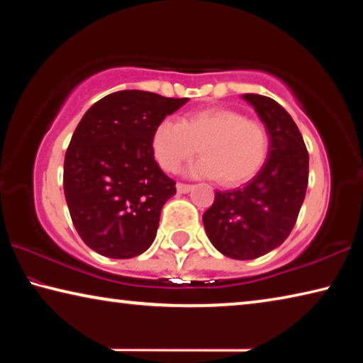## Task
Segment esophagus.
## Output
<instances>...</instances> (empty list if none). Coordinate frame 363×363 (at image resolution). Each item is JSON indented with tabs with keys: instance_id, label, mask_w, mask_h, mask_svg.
Listing matches in <instances>:
<instances>
[{
	"instance_id": "1",
	"label": "esophagus",
	"mask_w": 363,
	"mask_h": 363,
	"mask_svg": "<svg viewBox=\"0 0 363 363\" xmlns=\"http://www.w3.org/2000/svg\"><path fill=\"white\" fill-rule=\"evenodd\" d=\"M176 190H177V194H187V192H190V190H192V186H189V184H177L176 186Z\"/></svg>"
}]
</instances>
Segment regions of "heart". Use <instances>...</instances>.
Here are the masks:
<instances>
[{
  "mask_svg": "<svg viewBox=\"0 0 363 363\" xmlns=\"http://www.w3.org/2000/svg\"><path fill=\"white\" fill-rule=\"evenodd\" d=\"M189 176L219 177L227 187L248 182L266 163L269 133L262 123L248 120L232 108L214 107L189 115L182 121L164 118L152 133V152L160 168L174 173L196 152Z\"/></svg>",
  "mask_w": 363,
  "mask_h": 363,
  "instance_id": "obj_1",
  "label": "heart"
}]
</instances>
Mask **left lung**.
Here are the masks:
<instances>
[{
  "instance_id": "1",
  "label": "left lung",
  "mask_w": 363,
  "mask_h": 363,
  "mask_svg": "<svg viewBox=\"0 0 363 363\" xmlns=\"http://www.w3.org/2000/svg\"><path fill=\"white\" fill-rule=\"evenodd\" d=\"M269 133V153L247 186L214 195L203 214L206 235L232 259H256L290 235L309 181V153L290 113L270 97L242 96Z\"/></svg>"
}]
</instances>
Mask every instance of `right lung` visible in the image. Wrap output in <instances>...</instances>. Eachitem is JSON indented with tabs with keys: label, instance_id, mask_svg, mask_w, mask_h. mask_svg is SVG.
Returning <instances> with one entry per match:
<instances>
[{
	"label": "right lung",
	"instance_id": "add662e5",
	"mask_svg": "<svg viewBox=\"0 0 363 363\" xmlns=\"http://www.w3.org/2000/svg\"><path fill=\"white\" fill-rule=\"evenodd\" d=\"M187 101L116 91L78 123L65 153L64 194L78 235L96 253L130 259L155 240L176 182L155 162L152 133Z\"/></svg>",
	"mask_w": 363,
	"mask_h": 363
}]
</instances>
